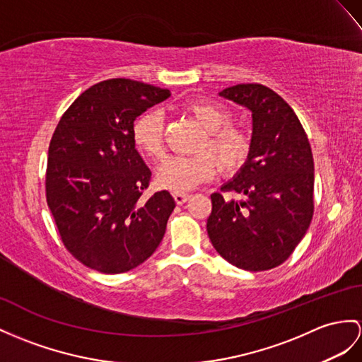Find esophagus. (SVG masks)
<instances>
[{"label": "esophagus", "instance_id": "obj_1", "mask_svg": "<svg viewBox=\"0 0 362 362\" xmlns=\"http://www.w3.org/2000/svg\"><path fill=\"white\" fill-rule=\"evenodd\" d=\"M173 198H175V201H176V204H178V206H182L184 202H187V201L190 199V195H189V193H180V192H175V193H173Z\"/></svg>", "mask_w": 362, "mask_h": 362}]
</instances>
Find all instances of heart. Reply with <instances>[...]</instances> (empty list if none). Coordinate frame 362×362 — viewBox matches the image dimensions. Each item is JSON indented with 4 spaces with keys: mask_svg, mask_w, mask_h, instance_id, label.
<instances>
[{
    "mask_svg": "<svg viewBox=\"0 0 362 362\" xmlns=\"http://www.w3.org/2000/svg\"><path fill=\"white\" fill-rule=\"evenodd\" d=\"M181 109L198 121L204 129L195 156H172L156 172L158 186L172 192H190L199 184L214 178L219 170L233 175L241 170L252 153V136L241 126L230 124V112L209 100H192L181 104ZM134 143L138 151L152 160L164 155L163 115L148 110L135 121Z\"/></svg>",
    "mask_w": 362,
    "mask_h": 362,
    "instance_id": "1",
    "label": "heart"
}]
</instances>
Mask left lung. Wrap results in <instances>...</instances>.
I'll return each mask as SVG.
<instances>
[{
    "mask_svg": "<svg viewBox=\"0 0 362 362\" xmlns=\"http://www.w3.org/2000/svg\"><path fill=\"white\" fill-rule=\"evenodd\" d=\"M219 96L252 112L249 161L211 193L207 233L233 266L262 272L283 264L313 218V155L293 109L262 84H236Z\"/></svg>",
    "mask_w": 362,
    "mask_h": 362,
    "instance_id": "left-lung-1",
    "label": "left lung"
}]
</instances>
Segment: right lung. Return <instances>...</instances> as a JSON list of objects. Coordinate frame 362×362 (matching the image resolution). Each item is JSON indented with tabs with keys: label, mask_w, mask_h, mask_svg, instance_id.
<instances>
[{
	"label": "right lung",
	"mask_w": 362,
	"mask_h": 362,
	"mask_svg": "<svg viewBox=\"0 0 362 362\" xmlns=\"http://www.w3.org/2000/svg\"><path fill=\"white\" fill-rule=\"evenodd\" d=\"M170 92L113 78L70 104L50 139L46 198L64 247L86 267L124 273L160 245L175 199L144 197L152 172L134 143V122Z\"/></svg>",
	"instance_id": "1"
}]
</instances>
